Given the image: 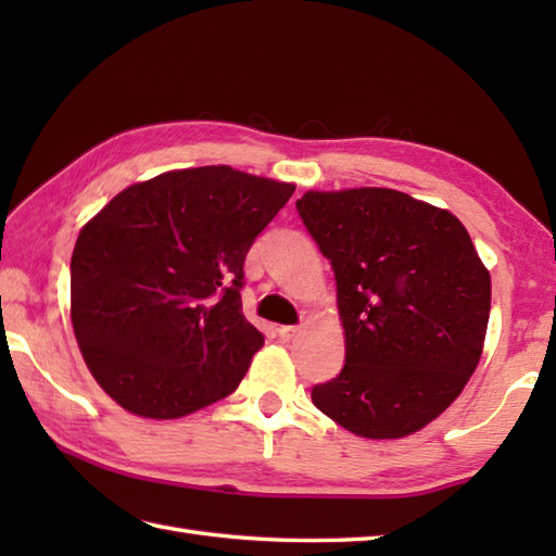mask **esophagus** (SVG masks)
Listing matches in <instances>:
<instances>
[{
  "label": "esophagus",
  "mask_w": 556,
  "mask_h": 556,
  "mask_svg": "<svg viewBox=\"0 0 556 556\" xmlns=\"http://www.w3.org/2000/svg\"><path fill=\"white\" fill-rule=\"evenodd\" d=\"M277 332H279V337L285 339V341H291V339H296V337H299L301 327H296V325H285V327H279Z\"/></svg>",
  "instance_id": "esophagus-1"
}]
</instances>
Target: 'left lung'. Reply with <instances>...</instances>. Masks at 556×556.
Instances as JSON below:
<instances>
[{
	"label": "left lung",
	"mask_w": 556,
	"mask_h": 556,
	"mask_svg": "<svg viewBox=\"0 0 556 556\" xmlns=\"http://www.w3.org/2000/svg\"><path fill=\"white\" fill-rule=\"evenodd\" d=\"M296 210L332 263L346 337L313 404L370 440L418 432L466 387L488 332L490 271L466 227L392 188L308 191Z\"/></svg>",
	"instance_id": "1"
}]
</instances>
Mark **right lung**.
<instances>
[{
    "mask_svg": "<svg viewBox=\"0 0 556 556\" xmlns=\"http://www.w3.org/2000/svg\"><path fill=\"white\" fill-rule=\"evenodd\" d=\"M296 191L231 167L128 186L71 255V323L122 408L169 420L229 396L265 344L241 311L243 263Z\"/></svg>",
    "mask_w": 556,
    "mask_h": 556,
    "instance_id": "1",
    "label": "right lung"
}]
</instances>
